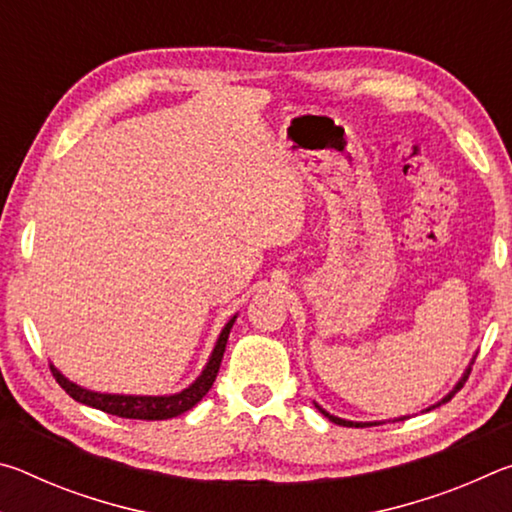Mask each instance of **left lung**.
<instances>
[{
	"mask_svg": "<svg viewBox=\"0 0 512 512\" xmlns=\"http://www.w3.org/2000/svg\"><path fill=\"white\" fill-rule=\"evenodd\" d=\"M467 375H470V368H467V372H465V375H463V379L461 381H458V384H456V388H454V391L452 393H449L447 397H445V400L443 402H440V404H445V402H449V400H452V397H454V393L456 391H461V388H463V384H465V379H467ZM440 404H436V406H440ZM320 411H323V409H320ZM325 413V411H323ZM327 415V418L329 420H332V422H336V424H343V427H375V424L377 422H350V420H341V418H334V415H329V413H325Z\"/></svg>",
	"mask_w": 512,
	"mask_h": 512,
	"instance_id": "left-lung-1",
	"label": "left lung"
}]
</instances>
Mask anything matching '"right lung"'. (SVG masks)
I'll return each mask as SVG.
<instances>
[{
    "instance_id": "1",
    "label": "right lung",
    "mask_w": 512,
    "mask_h": 512,
    "mask_svg": "<svg viewBox=\"0 0 512 512\" xmlns=\"http://www.w3.org/2000/svg\"><path fill=\"white\" fill-rule=\"evenodd\" d=\"M235 318H232L230 323L223 327V332L219 336V341H216V345H214L212 357H210V361H207V366L201 372V377H198L192 386L185 388L183 393H176V395H169V397L92 393V391H85V388H81V386L72 384V381L60 375V372L54 366H49V370H51V375L56 377L60 388H63V391L69 397H74L76 402L94 406V409H99L103 413L119 415V418H131V420H169V418H176V415L192 409V406H196L198 402H201L203 397L207 395V391H210V388H212L216 375H219L221 359H223V352H225V343H228V334H230V329H232V323H235Z\"/></svg>"
}]
</instances>
